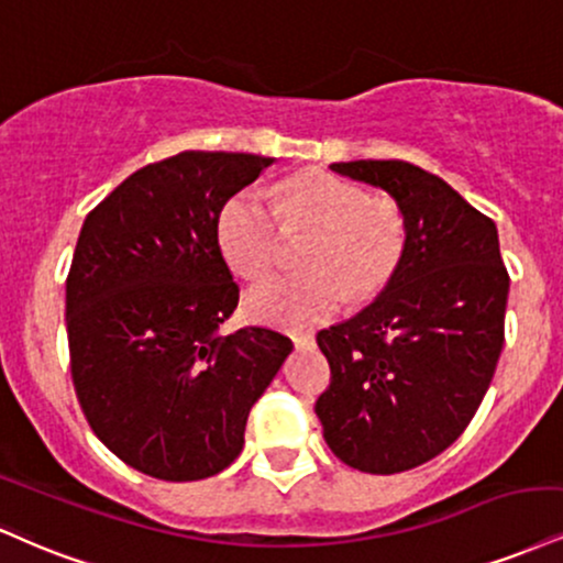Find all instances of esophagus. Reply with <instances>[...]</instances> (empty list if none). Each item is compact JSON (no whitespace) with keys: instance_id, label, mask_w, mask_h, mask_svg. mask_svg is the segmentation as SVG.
I'll use <instances>...</instances> for the list:
<instances>
[{"instance_id":"34e87169","label":"esophagus","mask_w":563,"mask_h":563,"mask_svg":"<svg viewBox=\"0 0 563 563\" xmlns=\"http://www.w3.org/2000/svg\"><path fill=\"white\" fill-rule=\"evenodd\" d=\"M294 346L296 349H311V346H314V333L294 335Z\"/></svg>"}]
</instances>
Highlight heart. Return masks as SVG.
I'll return each instance as SVG.
<instances>
[{
  "instance_id": "b5f03b06",
  "label": "heart",
  "mask_w": 563,
  "mask_h": 563,
  "mask_svg": "<svg viewBox=\"0 0 563 563\" xmlns=\"http://www.w3.org/2000/svg\"><path fill=\"white\" fill-rule=\"evenodd\" d=\"M283 228L314 230L301 256L309 269L267 277L243 296L252 320L280 328L330 320L349 294L356 301L383 294L406 246L404 214L396 201L369 199L364 188L324 170L288 178L277 207L260 188L235 191L217 214V246L235 275L254 280L277 262Z\"/></svg>"
}]
</instances>
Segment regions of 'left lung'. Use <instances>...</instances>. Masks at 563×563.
Returning <instances> with one entry per match:
<instances>
[{
    "label": "left lung",
    "mask_w": 563,
    "mask_h": 563,
    "mask_svg": "<svg viewBox=\"0 0 563 563\" xmlns=\"http://www.w3.org/2000/svg\"><path fill=\"white\" fill-rule=\"evenodd\" d=\"M330 170L388 191L406 246L367 309L317 333L330 385L314 411L343 464L396 475L449 449L483 404L504 349L509 273L496 222L438 175L401 159Z\"/></svg>",
    "instance_id": "1"
}]
</instances>
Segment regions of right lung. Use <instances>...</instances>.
Returning <instances> with one entry per match:
<instances>
[{"label":"right lung","mask_w":563,"mask_h":563,"mask_svg":"<svg viewBox=\"0 0 563 563\" xmlns=\"http://www.w3.org/2000/svg\"><path fill=\"white\" fill-rule=\"evenodd\" d=\"M273 162L180 152L135 170L80 228L65 288L73 385L101 443L148 477L191 483L233 464L294 349L269 328L220 335L239 286L217 214Z\"/></svg>","instance_id":"obj_1"}]
</instances>
